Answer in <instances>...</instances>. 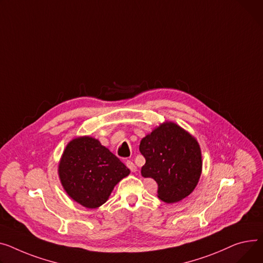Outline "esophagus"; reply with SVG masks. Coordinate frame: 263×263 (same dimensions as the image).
<instances>
[{
	"label": "esophagus",
	"instance_id": "34e87169",
	"mask_svg": "<svg viewBox=\"0 0 263 263\" xmlns=\"http://www.w3.org/2000/svg\"><path fill=\"white\" fill-rule=\"evenodd\" d=\"M126 165H127V167L131 170V172H135V171H136V166H135V164H134L133 162L127 161V162H126Z\"/></svg>",
	"mask_w": 263,
	"mask_h": 263
}]
</instances>
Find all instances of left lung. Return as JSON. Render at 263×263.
<instances>
[{
	"instance_id": "left-lung-1",
	"label": "left lung",
	"mask_w": 263,
	"mask_h": 263,
	"mask_svg": "<svg viewBox=\"0 0 263 263\" xmlns=\"http://www.w3.org/2000/svg\"><path fill=\"white\" fill-rule=\"evenodd\" d=\"M139 151L146 163L142 176L157 183V197L174 203L189 196L202 172L201 149L188 132L173 122H165L144 137Z\"/></svg>"
}]
</instances>
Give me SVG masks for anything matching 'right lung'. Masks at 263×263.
<instances>
[{
	"instance_id": "right-lung-1",
	"label": "right lung",
	"mask_w": 263,
	"mask_h": 263,
	"mask_svg": "<svg viewBox=\"0 0 263 263\" xmlns=\"http://www.w3.org/2000/svg\"><path fill=\"white\" fill-rule=\"evenodd\" d=\"M129 173L116 155L89 136L69 142L59 164V177L67 195L87 208L107 202L114 186Z\"/></svg>"
}]
</instances>
